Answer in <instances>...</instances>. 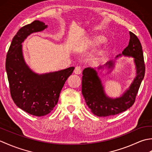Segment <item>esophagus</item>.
<instances>
[{"instance_id": "obj_1", "label": "esophagus", "mask_w": 152, "mask_h": 152, "mask_svg": "<svg viewBox=\"0 0 152 152\" xmlns=\"http://www.w3.org/2000/svg\"><path fill=\"white\" fill-rule=\"evenodd\" d=\"M74 72L75 74H80L82 72V67L81 66H76L74 70Z\"/></svg>"}]
</instances>
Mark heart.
I'll return each mask as SVG.
<instances>
[{
	"instance_id": "heart-1",
	"label": "heart",
	"mask_w": 152,
	"mask_h": 152,
	"mask_svg": "<svg viewBox=\"0 0 152 152\" xmlns=\"http://www.w3.org/2000/svg\"><path fill=\"white\" fill-rule=\"evenodd\" d=\"M105 40V37L102 35L96 34L92 35V36L86 37L83 41V46L86 48H96L99 46L100 44L103 43Z\"/></svg>"
}]
</instances>
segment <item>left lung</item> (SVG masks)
<instances>
[{"instance_id":"1","label":"left lung","mask_w":152,"mask_h":152,"mask_svg":"<svg viewBox=\"0 0 152 152\" xmlns=\"http://www.w3.org/2000/svg\"><path fill=\"white\" fill-rule=\"evenodd\" d=\"M130 40L127 47L119 54L116 58L125 56L134 58L136 69V76L129 88L121 96L111 98L104 91V86L98 72L93 68H86L83 70L82 92L87 105L91 112L99 117H107L121 113L131 107L139 89L145 74V64L142 48L137 37L129 32ZM115 66V61H109L103 66L97 68L98 70H103L104 68L110 69V72Z\"/></svg>"}]
</instances>
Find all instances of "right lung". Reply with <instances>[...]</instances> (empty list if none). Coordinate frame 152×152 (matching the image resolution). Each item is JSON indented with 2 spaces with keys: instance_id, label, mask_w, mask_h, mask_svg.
<instances>
[{
  "instance_id": "add662e5",
  "label": "right lung",
  "mask_w": 152,
  "mask_h": 152,
  "mask_svg": "<svg viewBox=\"0 0 152 152\" xmlns=\"http://www.w3.org/2000/svg\"><path fill=\"white\" fill-rule=\"evenodd\" d=\"M48 27L35 20L21 27L13 38L6 56V70L12 98L19 108L35 116H44L53 110L61 89L74 67L56 72L37 74L25 63L22 43L32 33Z\"/></svg>"
}]
</instances>
